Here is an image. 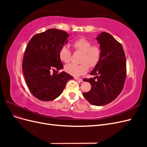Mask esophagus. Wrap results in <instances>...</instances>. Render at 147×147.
Wrapping results in <instances>:
<instances>
[{"mask_svg": "<svg viewBox=\"0 0 147 147\" xmlns=\"http://www.w3.org/2000/svg\"><path fill=\"white\" fill-rule=\"evenodd\" d=\"M75 80H77V81H79V82H83V80L82 79V78H78V77H75L74 78Z\"/></svg>", "mask_w": 147, "mask_h": 147, "instance_id": "obj_1", "label": "esophagus"}]
</instances>
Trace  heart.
<instances>
[{
    "instance_id": "b5f03b06",
    "label": "heart",
    "mask_w": 147,
    "mask_h": 147,
    "mask_svg": "<svg viewBox=\"0 0 147 147\" xmlns=\"http://www.w3.org/2000/svg\"><path fill=\"white\" fill-rule=\"evenodd\" d=\"M72 46L76 51L82 53L80 64L71 63L65 66L67 73L74 77L85 74L89 69L99 64L102 56L101 47L97 44H93L90 40L84 37L78 38L73 42ZM60 59L65 63H68L71 59V51L67 46L62 47L59 51Z\"/></svg>"
}]
</instances>
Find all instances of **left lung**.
<instances>
[{
    "label": "left lung",
    "mask_w": 147,
    "mask_h": 147,
    "mask_svg": "<svg viewBox=\"0 0 147 147\" xmlns=\"http://www.w3.org/2000/svg\"><path fill=\"white\" fill-rule=\"evenodd\" d=\"M96 38L102 49L101 59L90 73L96 77L83 79L90 82L91 90L83 95L91 104L102 106L112 102L122 91L126 77V63L121 44L112 35L102 32Z\"/></svg>",
    "instance_id": "left-lung-1"
}]
</instances>
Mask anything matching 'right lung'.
I'll use <instances>...</instances> for the list:
<instances>
[{
	"label": "right lung",
	"mask_w": 147,
	"mask_h": 147,
	"mask_svg": "<svg viewBox=\"0 0 147 147\" xmlns=\"http://www.w3.org/2000/svg\"><path fill=\"white\" fill-rule=\"evenodd\" d=\"M69 34L50 29L35 34L26 48L22 63L25 80L30 92L39 100L50 101L63 92L72 75L65 72L59 56L60 48L67 43ZM56 68V73L51 74ZM56 71V70H55Z\"/></svg>",
	"instance_id": "right-lung-1"
}]
</instances>
